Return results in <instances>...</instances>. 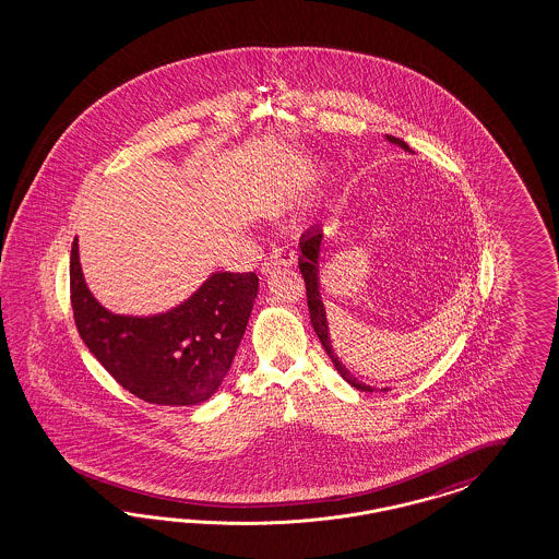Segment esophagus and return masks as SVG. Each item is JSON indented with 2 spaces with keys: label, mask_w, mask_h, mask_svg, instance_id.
<instances>
[{
  "label": "esophagus",
  "mask_w": 559,
  "mask_h": 559,
  "mask_svg": "<svg viewBox=\"0 0 559 559\" xmlns=\"http://www.w3.org/2000/svg\"><path fill=\"white\" fill-rule=\"evenodd\" d=\"M297 262V254L290 252L287 248H274L272 254L262 262V274L283 269V266H293Z\"/></svg>",
  "instance_id": "esophagus-1"
}]
</instances>
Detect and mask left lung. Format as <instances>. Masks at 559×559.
<instances>
[{"label":"left lung","mask_w":559,"mask_h":559,"mask_svg":"<svg viewBox=\"0 0 559 559\" xmlns=\"http://www.w3.org/2000/svg\"><path fill=\"white\" fill-rule=\"evenodd\" d=\"M385 139L402 147L404 152L414 153L407 147L404 139L397 136L385 135ZM323 229L322 225H313L305 231L299 239V271L304 274L305 288H307V305H309V316H311V325L318 334V338L322 342L323 350L332 358L336 371L342 374L344 381H348L353 388L360 391H374L372 385H367L362 381H358L353 372L346 369V365L340 360L338 355L332 348V340H330V325H328V316H325V305L322 301V293H320V254H322ZM381 391H388V388H381Z\"/></svg>","instance_id":"8db88e82"}]
</instances>
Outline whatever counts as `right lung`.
I'll use <instances>...</instances> for the list:
<instances>
[{
  "instance_id": "add662e5",
  "label": "right lung",
  "mask_w": 559,
  "mask_h": 559,
  "mask_svg": "<svg viewBox=\"0 0 559 559\" xmlns=\"http://www.w3.org/2000/svg\"><path fill=\"white\" fill-rule=\"evenodd\" d=\"M69 285L75 325L90 353L124 390L157 406H194L219 390L258 297L254 272L217 271L168 311L112 313L87 288L78 237Z\"/></svg>"
}]
</instances>
